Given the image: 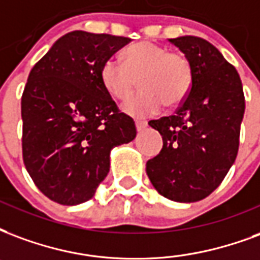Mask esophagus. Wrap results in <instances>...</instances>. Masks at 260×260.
I'll use <instances>...</instances> for the list:
<instances>
[{
  "mask_svg": "<svg viewBox=\"0 0 260 260\" xmlns=\"http://www.w3.org/2000/svg\"><path fill=\"white\" fill-rule=\"evenodd\" d=\"M135 125H136V129L138 131H143L147 126V122L146 121H140V120H136L135 121Z\"/></svg>",
  "mask_w": 260,
  "mask_h": 260,
  "instance_id": "1",
  "label": "esophagus"
}]
</instances>
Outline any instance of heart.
I'll return each instance as SVG.
<instances>
[{
  "mask_svg": "<svg viewBox=\"0 0 260 260\" xmlns=\"http://www.w3.org/2000/svg\"><path fill=\"white\" fill-rule=\"evenodd\" d=\"M101 80L106 92L120 101L135 91L139 80L143 89L125 101L122 110L142 118L158 113L162 105L176 107L189 96L193 66L183 53L142 41L125 49L122 61L107 59L102 66Z\"/></svg>",
  "mask_w": 260,
  "mask_h": 260,
  "instance_id": "b5f03b06",
  "label": "heart"
}]
</instances>
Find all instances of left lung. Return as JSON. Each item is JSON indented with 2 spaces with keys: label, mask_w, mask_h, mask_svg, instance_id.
<instances>
[{
  "label": "left lung",
  "mask_w": 260,
  "mask_h": 260,
  "mask_svg": "<svg viewBox=\"0 0 260 260\" xmlns=\"http://www.w3.org/2000/svg\"><path fill=\"white\" fill-rule=\"evenodd\" d=\"M193 66V86L175 114L151 120L162 149L147 161L146 172L165 199L194 203L208 197L234 164L245 110L236 67L200 37L168 40Z\"/></svg>",
  "instance_id": "1"
}]
</instances>
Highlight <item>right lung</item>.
I'll return each mask as SVG.
<instances>
[{"instance_id": "obj_1", "label": "right lung", "mask_w": 260, "mask_h": 260, "mask_svg": "<svg viewBox=\"0 0 260 260\" xmlns=\"http://www.w3.org/2000/svg\"><path fill=\"white\" fill-rule=\"evenodd\" d=\"M131 38L77 30L57 40L28 74L22 95L23 161L42 194L61 205L91 200L110 151L136 126L102 85L103 63Z\"/></svg>"}]
</instances>
